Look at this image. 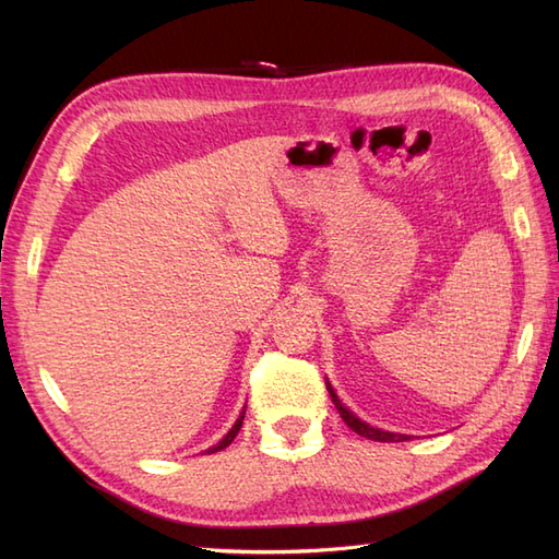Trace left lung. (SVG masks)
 Returning <instances> with one entry per match:
<instances>
[{"label":"left lung","mask_w":559,"mask_h":559,"mask_svg":"<svg viewBox=\"0 0 559 559\" xmlns=\"http://www.w3.org/2000/svg\"><path fill=\"white\" fill-rule=\"evenodd\" d=\"M326 389H329V394H331V401H334V406H336V411L341 413V418H343V423H346L353 432H358V435H362V437H367V439H374V442H406V435H394V432H384V430H377V427H372V425H367V423H362L360 418H355V415L343 406V403L338 401V396L334 394V389H331L329 384H326Z\"/></svg>","instance_id":"1"}]
</instances>
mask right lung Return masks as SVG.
Instances as JSON below:
<instances>
[{"label": "right lung", "instance_id": "obj_1", "mask_svg": "<svg viewBox=\"0 0 559 559\" xmlns=\"http://www.w3.org/2000/svg\"><path fill=\"white\" fill-rule=\"evenodd\" d=\"M242 420H245V411H242V415H240V418H237V423L230 427V432L228 435H225L223 439H221V442L216 444V447H211L209 451H211V454H213V451H221V449H225V447H228L230 442H233V439L237 437V432H240V427H242Z\"/></svg>", "mask_w": 559, "mask_h": 559}]
</instances>
